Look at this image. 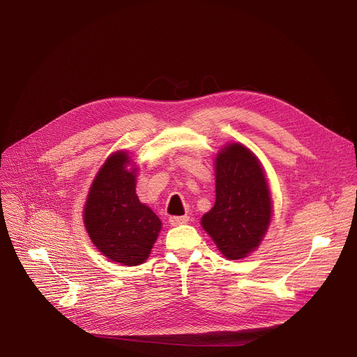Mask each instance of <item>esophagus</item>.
Wrapping results in <instances>:
<instances>
[{
	"instance_id": "obj_1",
	"label": "esophagus",
	"mask_w": 357,
	"mask_h": 357,
	"mask_svg": "<svg viewBox=\"0 0 357 357\" xmlns=\"http://www.w3.org/2000/svg\"><path fill=\"white\" fill-rule=\"evenodd\" d=\"M190 221L188 215H174L169 218V222L172 224V226H182V224H186Z\"/></svg>"
}]
</instances>
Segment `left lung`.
I'll return each instance as SVG.
<instances>
[{
	"instance_id": "obj_1",
	"label": "left lung",
	"mask_w": 357,
	"mask_h": 357,
	"mask_svg": "<svg viewBox=\"0 0 357 357\" xmlns=\"http://www.w3.org/2000/svg\"><path fill=\"white\" fill-rule=\"evenodd\" d=\"M272 217L269 185L259 159L240 143L215 158V204L201 218L202 229L230 260L256 250Z\"/></svg>"
}]
</instances>
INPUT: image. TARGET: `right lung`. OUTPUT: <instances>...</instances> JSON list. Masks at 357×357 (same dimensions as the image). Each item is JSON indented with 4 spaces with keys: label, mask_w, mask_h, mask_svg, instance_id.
<instances>
[{
    "label": "right lung",
    "mask_w": 357,
    "mask_h": 357,
    "mask_svg": "<svg viewBox=\"0 0 357 357\" xmlns=\"http://www.w3.org/2000/svg\"><path fill=\"white\" fill-rule=\"evenodd\" d=\"M130 156H108L93 179L84 207V222L96 248L111 261L137 266L149 257L162 229L159 217L136 194V169Z\"/></svg>",
    "instance_id": "1"
}]
</instances>
